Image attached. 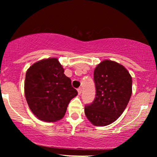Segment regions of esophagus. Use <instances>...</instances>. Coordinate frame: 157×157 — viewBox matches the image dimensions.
Listing matches in <instances>:
<instances>
[{
	"label": "esophagus",
	"mask_w": 157,
	"mask_h": 157,
	"mask_svg": "<svg viewBox=\"0 0 157 157\" xmlns=\"http://www.w3.org/2000/svg\"><path fill=\"white\" fill-rule=\"evenodd\" d=\"M77 91H78V94H81V93H82V89H81V88H79V89H77Z\"/></svg>",
	"instance_id": "1"
}]
</instances>
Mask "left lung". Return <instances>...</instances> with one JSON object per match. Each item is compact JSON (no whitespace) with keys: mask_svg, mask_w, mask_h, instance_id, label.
I'll use <instances>...</instances> for the list:
<instances>
[{"mask_svg":"<svg viewBox=\"0 0 157 157\" xmlns=\"http://www.w3.org/2000/svg\"><path fill=\"white\" fill-rule=\"evenodd\" d=\"M94 80L96 97L85 106V114L94 125H110L127 107L132 94V77L123 66L105 60L95 68Z\"/></svg>","mask_w":157,"mask_h":157,"instance_id":"1","label":"left lung"}]
</instances>
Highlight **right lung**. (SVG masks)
I'll list each match as a JSON object with an SVG mask.
<instances>
[{"mask_svg": "<svg viewBox=\"0 0 157 157\" xmlns=\"http://www.w3.org/2000/svg\"><path fill=\"white\" fill-rule=\"evenodd\" d=\"M24 91L32 113L39 120L50 122L63 117L69 102L78 94L57 58L44 59L30 66Z\"/></svg>", "mask_w": 157, "mask_h": 157, "instance_id": "1", "label": "right lung"}]
</instances>
